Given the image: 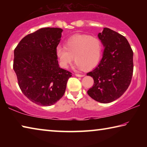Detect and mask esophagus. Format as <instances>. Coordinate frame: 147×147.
I'll return each mask as SVG.
<instances>
[{"label": "esophagus", "mask_w": 147, "mask_h": 147, "mask_svg": "<svg viewBox=\"0 0 147 147\" xmlns=\"http://www.w3.org/2000/svg\"><path fill=\"white\" fill-rule=\"evenodd\" d=\"M75 76H78V77H83V76H84V74H75Z\"/></svg>", "instance_id": "esophagus-1"}]
</instances>
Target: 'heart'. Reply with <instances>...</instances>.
I'll list each match as a JSON object with an SVG mask.
<instances>
[{
    "label": "heart",
    "mask_w": 147,
    "mask_h": 147,
    "mask_svg": "<svg viewBox=\"0 0 147 147\" xmlns=\"http://www.w3.org/2000/svg\"><path fill=\"white\" fill-rule=\"evenodd\" d=\"M102 49V46L98 39L78 35L68 39L65 47H57L56 55L62 68H68L74 57L77 69L91 70L100 61Z\"/></svg>",
    "instance_id": "heart-1"
}]
</instances>
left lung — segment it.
Here are the masks:
<instances>
[{"instance_id":"1","label":"left lung","mask_w":147,"mask_h":147,"mask_svg":"<svg viewBox=\"0 0 147 147\" xmlns=\"http://www.w3.org/2000/svg\"><path fill=\"white\" fill-rule=\"evenodd\" d=\"M98 38L104 47L97 66L87 75L93 77L94 84L88 94L100 103L119 98L128 89L133 74V51L125 37L104 28Z\"/></svg>"}]
</instances>
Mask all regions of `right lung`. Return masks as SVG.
Here are the masks:
<instances>
[{"label": "right lung", "instance_id": "add662e5", "mask_svg": "<svg viewBox=\"0 0 147 147\" xmlns=\"http://www.w3.org/2000/svg\"><path fill=\"white\" fill-rule=\"evenodd\" d=\"M63 30L42 28L21 39L14 50L13 70L19 88L30 100L42 106L63 96L72 74L59 67L56 49Z\"/></svg>", "mask_w": 147, "mask_h": 147}]
</instances>
